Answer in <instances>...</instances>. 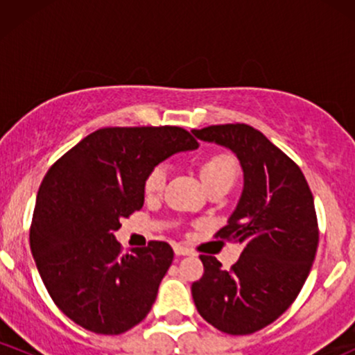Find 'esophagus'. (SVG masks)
I'll return each instance as SVG.
<instances>
[{
	"label": "esophagus",
	"instance_id": "esophagus-1",
	"mask_svg": "<svg viewBox=\"0 0 355 355\" xmlns=\"http://www.w3.org/2000/svg\"><path fill=\"white\" fill-rule=\"evenodd\" d=\"M173 250H175V255H190L191 254L190 248H187L183 245H175Z\"/></svg>",
	"mask_w": 355,
	"mask_h": 355
}]
</instances>
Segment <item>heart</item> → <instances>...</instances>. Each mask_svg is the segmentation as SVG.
<instances>
[{
	"instance_id": "heart-1",
	"label": "heart",
	"mask_w": 355,
	"mask_h": 355,
	"mask_svg": "<svg viewBox=\"0 0 355 355\" xmlns=\"http://www.w3.org/2000/svg\"><path fill=\"white\" fill-rule=\"evenodd\" d=\"M200 173L202 180L209 191L215 189L230 190L232 185L235 183V178H237V164H235V160L230 155L214 153L203 160ZM166 178H168V166L165 164L155 165L145 177V193L155 195L164 190Z\"/></svg>"
}]
</instances>
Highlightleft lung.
I'll return each mask as SVG.
<instances>
[{
	"instance_id": "left-lung-1",
	"label": "left lung",
	"mask_w": 355,
	"mask_h": 355,
	"mask_svg": "<svg viewBox=\"0 0 355 355\" xmlns=\"http://www.w3.org/2000/svg\"><path fill=\"white\" fill-rule=\"evenodd\" d=\"M198 140L239 158L243 189L220 239L242 245L230 270L200 255L205 274L191 284L195 307L209 324L232 336L263 329L291 307L315 259L313 197L304 173L259 130L243 123L191 130Z\"/></svg>"
}]
</instances>
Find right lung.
<instances>
[{"label":"right lung","mask_w":355,"mask_h":355,"mask_svg":"<svg viewBox=\"0 0 355 355\" xmlns=\"http://www.w3.org/2000/svg\"><path fill=\"white\" fill-rule=\"evenodd\" d=\"M198 148L178 126L101 128L43 178L30 230L31 254L53 302L87 331L116 336L145 319L173 250L166 242L121 254L115 232L140 210L155 165Z\"/></svg>","instance_id":"obj_1"}]
</instances>
